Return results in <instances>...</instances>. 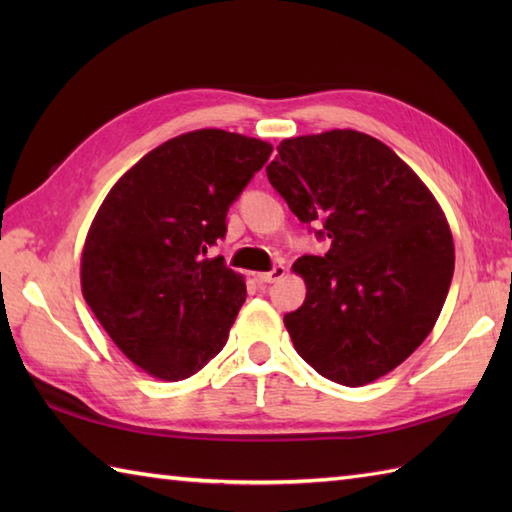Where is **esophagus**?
<instances>
[{
  "instance_id": "1",
  "label": "esophagus",
  "mask_w": 512,
  "mask_h": 512,
  "mask_svg": "<svg viewBox=\"0 0 512 512\" xmlns=\"http://www.w3.org/2000/svg\"><path fill=\"white\" fill-rule=\"evenodd\" d=\"M255 277L257 281H264V284H275V281L286 277V266H275L273 270H268V273H257Z\"/></svg>"
}]
</instances>
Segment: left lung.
<instances>
[{
	"label": "left lung",
	"instance_id": "obj_1",
	"mask_svg": "<svg viewBox=\"0 0 512 512\" xmlns=\"http://www.w3.org/2000/svg\"><path fill=\"white\" fill-rule=\"evenodd\" d=\"M268 180L303 224L330 239L292 270L306 301L284 317L297 354L325 378L361 387L427 339L451 286L447 217L416 171L356 129L281 140Z\"/></svg>",
	"mask_w": 512,
	"mask_h": 512
}]
</instances>
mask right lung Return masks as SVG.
<instances>
[{"instance_id":"obj_1","label":"right lung","mask_w":512,"mask_h":512,"mask_svg":"<svg viewBox=\"0 0 512 512\" xmlns=\"http://www.w3.org/2000/svg\"><path fill=\"white\" fill-rule=\"evenodd\" d=\"M273 145L195 129L151 149L96 211L81 253V290L129 361L184 380L222 352L246 301L244 277L204 257L226 211Z\"/></svg>"}]
</instances>
